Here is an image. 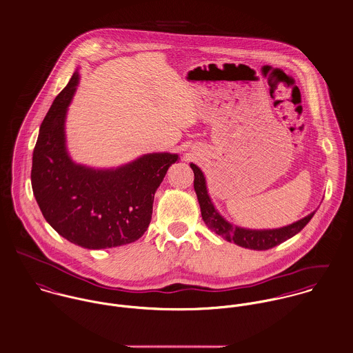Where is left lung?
Segmentation results:
<instances>
[{"label":"left lung","mask_w":353,"mask_h":353,"mask_svg":"<svg viewBox=\"0 0 353 353\" xmlns=\"http://www.w3.org/2000/svg\"><path fill=\"white\" fill-rule=\"evenodd\" d=\"M190 167L194 172V190L199 199V203L201 208L202 220L205 224L216 232L219 236L224 238L228 242H234L235 245L245 248V249H252V250H269L287 239L295 236L298 232H301L305 224L312 219L314 212H311L308 216L303 217L301 220L281 227V228H274V230H249V228H242L238 225H234L228 223L214 208L213 202L210 200L206 189V181L202 174L201 170L190 163Z\"/></svg>","instance_id":"left-lung-1"}]
</instances>
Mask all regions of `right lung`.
<instances>
[{
  "label": "right lung",
  "mask_w": 353,
  "mask_h": 353,
  "mask_svg": "<svg viewBox=\"0 0 353 353\" xmlns=\"http://www.w3.org/2000/svg\"><path fill=\"white\" fill-rule=\"evenodd\" d=\"M74 72L46 114L32 154L31 183L43 217L69 242L90 250L140 239L157 188L176 153H148L117 168L76 164L66 151L65 119L79 85Z\"/></svg>",
  "instance_id": "add662e5"
}]
</instances>
